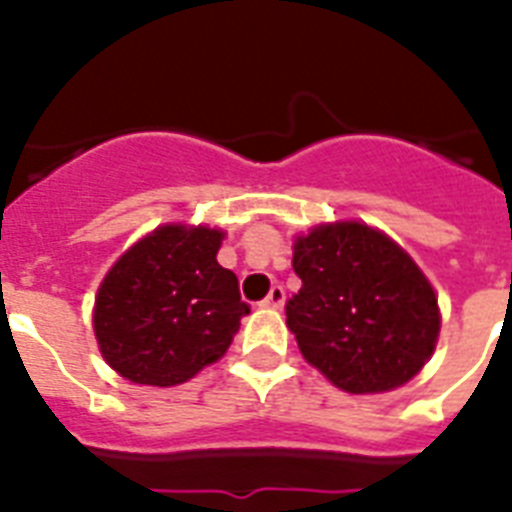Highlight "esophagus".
Returning <instances> with one entry per match:
<instances>
[{
    "label": "esophagus",
    "mask_w": 512,
    "mask_h": 512,
    "mask_svg": "<svg viewBox=\"0 0 512 512\" xmlns=\"http://www.w3.org/2000/svg\"><path fill=\"white\" fill-rule=\"evenodd\" d=\"M284 300H287V295H284V287L273 284L271 292H268V297L263 300V305L265 308H281V305H284Z\"/></svg>",
    "instance_id": "34e87169"
}]
</instances>
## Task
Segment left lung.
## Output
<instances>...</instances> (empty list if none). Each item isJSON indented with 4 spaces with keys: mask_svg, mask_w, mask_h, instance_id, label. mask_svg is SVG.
<instances>
[{
    "mask_svg": "<svg viewBox=\"0 0 512 512\" xmlns=\"http://www.w3.org/2000/svg\"><path fill=\"white\" fill-rule=\"evenodd\" d=\"M303 281L287 327L308 364L348 393H382L420 372L436 348L438 303L414 260L361 223L319 225L295 241Z\"/></svg>",
    "mask_w": 512,
    "mask_h": 512,
    "instance_id": "obj_1",
    "label": "left lung"
}]
</instances>
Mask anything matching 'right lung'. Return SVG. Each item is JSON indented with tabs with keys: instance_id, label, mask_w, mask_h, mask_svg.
<instances>
[{
	"instance_id": "add662e5",
	"label": "right lung",
	"mask_w": 512,
	"mask_h": 512,
	"mask_svg": "<svg viewBox=\"0 0 512 512\" xmlns=\"http://www.w3.org/2000/svg\"><path fill=\"white\" fill-rule=\"evenodd\" d=\"M223 233L164 225L108 271L95 297V337L111 369L170 388L223 356L249 305L217 263Z\"/></svg>"
}]
</instances>
